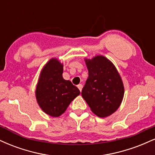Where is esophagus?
<instances>
[{
  "mask_svg": "<svg viewBox=\"0 0 155 155\" xmlns=\"http://www.w3.org/2000/svg\"><path fill=\"white\" fill-rule=\"evenodd\" d=\"M77 87L79 88V90H80V92H81V90H82V87H83L82 84H79V85H77Z\"/></svg>",
  "mask_w": 155,
  "mask_h": 155,
  "instance_id": "34e87169",
  "label": "esophagus"
}]
</instances>
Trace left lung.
<instances>
[{"mask_svg":"<svg viewBox=\"0 0 155 155\" xmlns=\"http://www.w3.org/2000/svg\"><path fill=\"white\" fill-rule=\"evenodd\" d=\"M89 76L81 96L92 111L106 117L120 107L124 96V86L114 64L104 56L85 60Z\"/></svg>","mask_w":155,"mask_h":155,"instance_id":"8db88e82","label":"left lung"}]
</instances>
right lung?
<instances>
[{
	"label": "right lung",
	"mask_w": 155,
	"mask_h": 155,
	"mask_svg": "<svg viewBox=\"0 0 155 155\" xmlns=\"http://www.w3.org/2000/svg\"><path fill=\"white\" fill-rule=\"evenodd\" d=\"M63 65L53 58L42 69L35 90L37 102L41 109L51 117H59L71 102L80 94L69 80L63 78Z\"/></svg>",
	"instance_id": "right-lung-1"
}]
</instances>
